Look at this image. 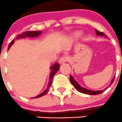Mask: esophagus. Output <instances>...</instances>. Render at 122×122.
I'll list each match as a JSON object with an SVG mask.
<instances>
[{"mask_svg":"<svg viewBox=\"0 0 122 122\" xmlns=\"http://www.w3.org/2000/svg\"><path fill=\"white\" fill-rule=\"evenodd\" d=\"M69 59H70L69 56L64 55V56H62V57L60 58V59L59 60V62H60V64H63L64 63V62L68 61V60H69Z\"/></svg>","mask_w":122,"mask_h":122,"instance_id":"34e87169","label":"esophagus"}]
</instances>
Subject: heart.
Instances as JSON below:
<instances>
[{
  "label": "heart",
  "instance_id": "heart-1",
  "mask_svg": "<svg viewBox=\"0 0 122 122\" xmlns=\"http://www.w3.org/2000/svg\"><path fill=\"white\" fill-rule=\"evenodd\" d=\"M76 35H77V36H79V35H80V33H79V32H78V33H77Z\"/></svg>",
  "mask_w": 122,
  "mask_h": 122
}]
</instances>
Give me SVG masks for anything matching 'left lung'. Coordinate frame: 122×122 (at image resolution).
<instances>
[{
  "label": "left lung",
  "mask_w": 122,
  "mask_h": 122,
  "mask_svg": "<svg viewBox=\"0 0 122 122\" xmlns=\"http://www.w3.org/2000/svg\"><path fill=\"white\" fill-rule=\"evenodd\" d=\"M95 32H96V34L98 35V36H105V34L103 33V32H101V31H98V30H97V29H95ZM70 81L72 85H73V86L76 88V89H77L79 92H80L81 93H83V94H88V95H97V94H101V93H102L104 90H106L107 89V87L105 89L101 90V91H91V90L87 89H85L84 88V87L80 86V85L77 83V82L74 80V79L73 78V77L72 76H70ZM114 80V79H113V80H112V81H111L110 84V86L112 85V84L113 83Z\"/></svg>",
  "instance_id": "8db88e82"
}]
</instances>
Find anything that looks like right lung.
Segmentation results:
<instances>
[{"label":"right lung","mask_w":122,"mask_h":122,"mask_svg":"<svg viewBox=\"0 0 122 122\" xmlns=\"http://www.w3.org/2000/svg\"><path fill=\"white\" fill-rule=\"evenodd\" d=\"M41 33H42V31H25V32L22 33H21V35L20 34V35H18L17 37H16V39H18L24 38V37H37V36H39ZM14 39L12 40V41L10 42V43H9V46H8V50H9V48H10V46H11L14 43ZM51 68L52 70H51V74H50V80H49V84H48V87H47L46 89L44 92H43L42 94H40V95H37V97H35L34 98H37L41 97L45 95L47 92H48V91H49V88L51 87V85H52V79L54 78V75L56 74V73L58 71V70H59V68H60V64H59L58 62H55V63L52 66Z\"/></svg>","instance_id":"add662e5"}]
</instances>
